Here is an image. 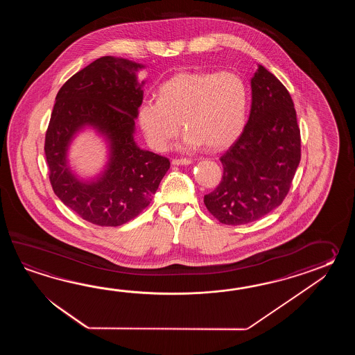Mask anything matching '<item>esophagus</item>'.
<instances>
[{"instance_id": "obj_1", "label": "esophagus", "mask_w": 355, "mask_h": 355, "mask_svg": "<svg viewBox=\"0 0 355 355\" xmlns=\"http://www.w3.org/2000/svg\"><path fill=\"white\" fill-rule=\"evenodd\" d=\"M171 162L175 166H179V165H190L193 161L190 159H174Z\"/></svg>"}]
</instances>
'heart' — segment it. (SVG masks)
Listing matches in <instances>:
<instances>
[{
    "label": "heart",
    "mask_w": 355,
    "mask_h": 355,
    "mask_svg": "<svg viewBox=\"0 0 355 355\" xmlns=\"http://www.w3.org/2000/svg\"><path fill=\"white\" fill-rule=\"evenodd\" d=\"M248 100L246 83L234 72H179L159 86V101L141 104L138 123L156 151H166L181 123L184 147L219 151L241 135Z\"/></svg>",
    "instance_id": "1"
}]
</instances>
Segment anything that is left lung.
<instances>
[{
    "mask_svg": "<svg viewBox=\"0 0 355 355\" xmlns=\"http://www.w3.org/2000/svg\"><path fill=\"white\" fill-rule=\"evenodd\" d=\"M219 159L222 180L204 204L220 223L257 220L287 196L301 161V132L286 86L261 64L251 78L249 121Z\"/></svg>",
    "mask_w": 355,
    "mask_h": 355,
    "instance_id": "left-lung-1",
    "label": "left lung"
}]
</instances>
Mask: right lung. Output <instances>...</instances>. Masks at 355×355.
<instances>
[{"instance_id":"1","label":"right lung","mask_w":355,"mask_h":355,"mask_svg":"<svg viewBox=\"0 0 355 355\" xmlns=\"http://www.w3.org/2000/svg\"><path fill=\"white\" fill-rule=\"evenodd\" d=\"M142 64L105 55L72 76L55 96L46 129L49 180L62 203L81 218L101 227L121 226L151 203L170 161L141 150L135 121L144 100ZM91 126L106 137L110 161L96 180L80 181L67 164L73 137Z\"/></svg>"}]
</instances>
